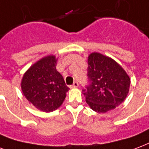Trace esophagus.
I'll return each instance as SVG.
<instances>
[{
    "mask_svg": "<svg viewBox=\"0 0 149 149\" xmlns=\"http://www.w3.org/2000/svg\"><path fill=\"white\" fill-rule=\"evenodd\" d=\"M79 86V83L77 82H74V83L72 84V85L70 86V88H76Z\"/></svg>",
    "mask_w": 149,
    "mask_h": 149,
    "instance_id": "1",
    "label": "esophagus"
}]
</instances>
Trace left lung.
Masks as SVG:
<instances>
[{
    "label": "left lung",
    "mask_w": 149,
    "mask_h": 149,
    "mask_svg": "<svg viewBox=\"0 0 149 149\" xmlns=\"http://www.w3.org/2000/svg\"><path fill=\"white\" fill-rule=\"evenodd\" d=\"M88 84L82 90L86 101L97 113L113 109L125 99L130 79L120 65L100 53L88 57Z\"/></svg>",
    "instance_id": "8db88e82"
}]
</instances>
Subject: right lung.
Listing matches in <instances>:
<instances>
[{
  "label": "right lung",
  "instance_id": "1",
  "mask_svg": "<svg viewBox=\"0 0 149 149\" xmlns=\"http://www.w3.org/2000/svg\"><path fill=\"white\" fill-rule=\"evenodd\" d=\"M56 65L54 55L47 56L32 65L23 77V94L41 111L52 112L58 109L69 90L63 77L56 70Z\"/></svg>",
  "mask_w": 149,
  "mask_h": 149
}]
</instances>
